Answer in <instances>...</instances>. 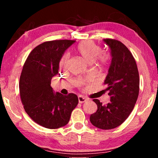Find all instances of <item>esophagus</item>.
I'll return each instance as SVG.
<instances>
[{
	"label": "esophagus",
	"mask_w": 158,
	"mask_h": 158,
	"mask_svg": "<svg viewBox=\"0 0 158 158\" xmlns=\"http://www.w3.org/2000/svg\"><path fill=\"white\" fill-rule=\"evenodd\" d=\"M78 100L79 103H84L86 101V99H85L84 97H83L81 95H79L78 96Z\"/></svg>",
	"instance_id": "1"
}]
</instances>
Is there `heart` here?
Here are the masks:
<instances>
[{
	"label": "heart",
	"instance_id": "heart-1",
	"mask_svg": "<svg viewBox=\"0 0 158 158\" xmlns=\"http://www.w3.org/2000/svg\"><path fill=\"white\" fill-rule=\"evenodd\" d=\"M75 52L89 64H93L97 60L98 57L100 66L106 65L109 60V57L107 55H100L102 48L94 42L90 40L82 41L79 43L75 48ZM68 55L65 53L60 60V68L65 69L68 65Z\"/></svg>",
	"mask_w": 158,
	"mask_h": 158
}]
</instances>
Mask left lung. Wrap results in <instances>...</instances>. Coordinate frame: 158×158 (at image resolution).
I'll list each match as a JSON object with an SVG mask.
<instances>
[{"label": "left lung", "mask_w": 158, "mask_h": 158, "mask_svg": "<svg viewBox=\"0 0 158 158\" xmlns=\"http://www.w3.org/2000/svg\"><path fill=\"white\" fill-rule=\"evenodd\" d=\"M103 42L110 49L111 57L105 80L110 102L103 105L94 99L98 109L90 115V121L100 129L110 130L121 125L133 110L139 91V76L135 58L122 42L112 39Z\"/></svg>", "instance_id": "obj_1"}]
</instances>
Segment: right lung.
<instances>
[{"mask_svg":"<svg viewBox=\"0 0 158 158\" xmlns=\"http://www.w3.org/2000/svg\"><path fill=\"white\" fill-rule=\"evenodd\" d=\"M75 40L45 42L30 53L23 67L19 91L23 108L36 123L49 129H57L68 123L72 111L78 105L74 93L64 95L51 86L56 76L64 53Z\"/></svg>","mask_w":158,"mask_h":158,"instance_id":"obj_1","label":"right lung"}]
</instances>
